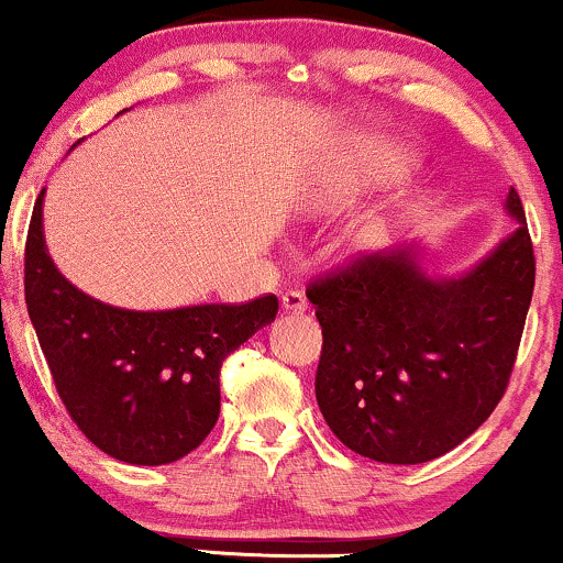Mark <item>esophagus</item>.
I'll return each instance as SVG.
<instances>
[{
	"mask_svg": "<svg viewBox=\"0 0 563 563\" xmlns=\"http://www.w3.org/2000/svg\"><path fill=\"white\" fill-rule=\"evenodd\" d=\"M280 307H283V312L301 314V312H307V299H303L299 290H286L280 299Z\"/></svg>",
	"mask_w": 563,
	"mask_h": 563,
	"instance_id": "34e87169",
	"label": "esophagus"
}]
</instances>
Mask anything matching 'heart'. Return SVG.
<instances>
[{
    "instance_id": "b5f03b06",
    "label": "heart",
    "mask_w": 563,
    "mask_h": 563,
    "mask_svg": "<svg viewBox=\"0 0 563 563\" xmlns=\"http://www.w3.org/2000/svg\"><path fill=\"white\" fill-rule=\"evenodd\" d=\"M410 164L405 151L399 147L386 145V142H376V145H367L363 151V158H360V169H363L365 183H389V179L399 177ZM389 219H376L367 228L360 232L357 245L360 249H376L389 238Z\"/></svg>"
}]
</instances>
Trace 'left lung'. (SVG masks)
Instances as JSON below:
<instances>
[{"mask_svg":"<svg viewBox=\"0 0 563 563\" xmlns=\"http://www.w3.org/2000/svg\"><path fill=\"white\" fill-rule=\"evenodd\" d=\"M506 209L519 228L457 277L429 275L405 243L309 283L322 328L314 394L349 450L397 466L434 461L500 402L534 290L514 187Z\"/></svg>","mask_w":563,"mask_h":563,"instance_id":"8db88e82","label":"left lung"}]
</instances>
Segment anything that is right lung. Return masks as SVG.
Instances as JSON below:
<instances>
[{
  "mask_svg": "<svg viewBox=\"0 0 563 563\" xmlns=\"http://www.w3.org/2000/svg\"><path fill=\"white\" fill-rule=\"evenodd\" d=\"M42 203L44 190L25 238V307L68 416L115 461H179L214 429L224 357L275 320V294L164 312L102 303L49 260Z\"/></svg>",
  "mask_w": 563,
  "mask_h": 563,
  "instance_id": "1",
  "label": "right lung"
}]
</instances>
